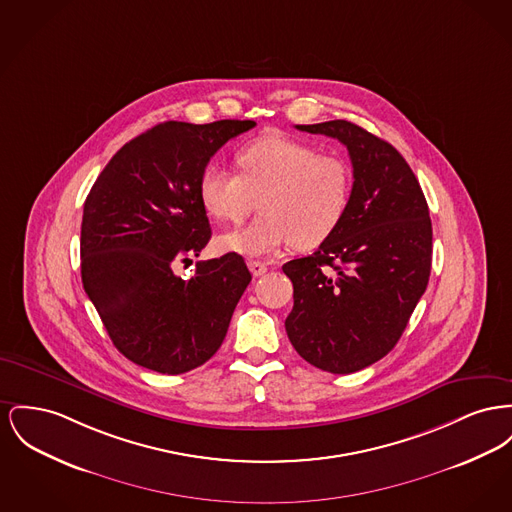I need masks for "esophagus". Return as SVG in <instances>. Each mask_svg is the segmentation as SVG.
<instances>
[{"label": "esophagus", "mask_w": 512, "mask_h": 512, "mask_svg": "<svg viewBox=\"0 0 512 512\" xmlns=\"http://www.w3.org/2000/svg\"><path fill=\"white\" fill-rule=\"evenodd\" d=\"M247 267H249V271L253 272V276H263L265 272L269 271V267L261 261H249Z\"/></svg>", "instance_id": "34e87169"}]
</instances>
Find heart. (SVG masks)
Wrapping results in <instances>:
<instances>
[{
    "label": "heart",
    "mask_w": 512,
    "mask_h": 512,
    "mask_svg": "<svg viewBox=\"0 0 512 512\" xmlns=\"http://www.w3.org/2000/svg\"><path fill=\"white\" fill-rule=\"evenodd\" d=\"M236 166L240 176L211 164L197 185L203 209L222 222H240L259 199L263 212L247 226L224 232L218 238L222 251L257 259L292 243L313 249L346 218L352 170L338 156L298 139L267 135L243 145Z\"/></svg>",
    "instance_id": "1"
}]
</instances>
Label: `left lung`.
Returning a JSON list of instances; mask_svg holds the SVG:
<instances>
[{
  "mask_svg": "<svg viewBox=\"0 0 512 512\" xmlns=\"http://www.w3.org/2000/svg\"><path fill=\"white\" fill-rule=\"evenodd\" d=\"M338 139L354 168L340 228L313 255L288 261L286 332L301 358L346 375L385 358L431 272V218L412 168L387 141L346 120L296 125Z\"/></svg>",
  "mask_w": 512,
  "mask_h": 512,
  "instance_id": "1",
  "label": "left lung"
}]
</instances>
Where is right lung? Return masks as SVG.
Instances as JSON below:
<instances>
[{
    "instance_id": "right-lung-1",
    "label": "right lung",
    "mask_w": 512,
    "mask_h": 512,
    "mask_svg": "<svg viewBox=\"0 0 512 512\" xmlns=\"http://www.w3.org/2000/svg\"><path fill=\"white\" fill-rule=\"evenodd\" d=\"M251 120L164 121L125 143L94 181L81 224V276L114 346L127 360L180 375L211 360L251 282L238 253L199 261L211 224L199 176Z\"/></svg>"
}]
</instances>
